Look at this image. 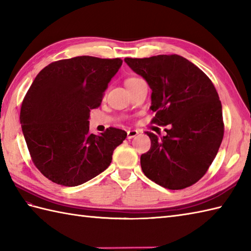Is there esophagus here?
<instances>
[{
  "mask_svg": "<svg viewBox=\"0 0 251 251\" xmlns=\"http://www.w3.org/2000/svg\"><path fill=\"white\" fill-rule=\"evenodd\" d=\"M137 134H138V131L137 130H129V131H126V137L129 138V140H131V138H133V137H135Z\"/></svg>",
  "mask_w": 251,
  "mask_h": 251,
  "instance_id": "obj_1",
  "label": "esophagus"
}]
</instances>
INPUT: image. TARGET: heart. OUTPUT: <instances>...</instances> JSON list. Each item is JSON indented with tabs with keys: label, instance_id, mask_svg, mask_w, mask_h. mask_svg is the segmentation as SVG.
Here are the masks:
<instances>
[{
	"label": "heart",
	"instance_id": "heart-1",
	"mask_svg": "<svg viewBox=\"0 0 251 251\" xmlns=\"http://www.w3.org/2000/svg\"><path fill=\"white\" fill-rule=\"evenodd\" d=\"M138 78H136V77H130V78H127L126 80V86H127V85H130V83H132V82H134L135 80H137Z\"/></svg>",
	"mask_w": 251,
	"mask_h": 251
}]
</instances>
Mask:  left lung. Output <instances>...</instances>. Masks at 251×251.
Wrapping results in <instances>:
<instances>
[{"instance_id":"8db88e82","label":"left lung","mask_w":251,"mask_h":251,"mask_svg":"<svg viewBox=\"0 0 251 251\" xmlns=\"http://www.w3.org/2000/svg\"><path fill=\"white\" fill-rule=\"evenodd\" d=\"M125 61L152 90L151 122L170 126L162 137L146 132L151 147L141 155L144 174L171 190L192 186L207 172L224 138L215 86L203 71L178 54Z\"/></svg>"}]
</instances>
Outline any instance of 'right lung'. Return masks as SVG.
Masks as SVG:
<instances>
[{"instance_id": "add662e5", "label": "right lung", "mask_w": 251, "mask_h": 251, "mask_svg": "<svg viewBox=\"0 0 251 251\" xmlns=\"http://www.w3.org/2000/svg\"><path fill=\"white\" fill-rule=\"evenodd\" d=\"M122 60L81 55L59 60L35 77L22 101L20 124L33 163L58 185L75 187L106 170L126 132L89 131L90 110L101 105Z\"/></svg>"}]
</instances>
